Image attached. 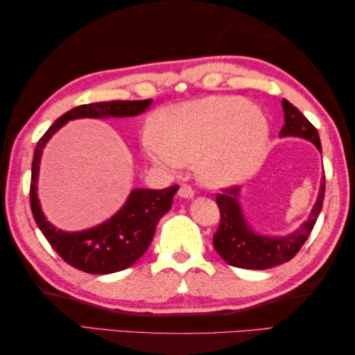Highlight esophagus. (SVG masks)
Wrapping results in <instances>:
<instances>
[{
	"label": "esophagus",
	"instance_id": "34e87169",
	"mask_svg": "<svg viewBox=\"0 0 355 355\" xmlns=\"http://www.w3.org/2000/svg\"><path fill=\"white\" fill-rule=\"evenodd\" d=\"M193 195H195L193 189H191L187 184H182L181 189H179V196H181V198H191Z\"/></svg>",
	"mask_w": 355,
	"mask_h": 355
}]
</instances>
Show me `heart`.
<instances>
[{"mask_svg":"<svg viewBox=\"0 0 355 355\" xmlns=\"http://www.w3.org/2000/svg\"><path fill=\"white\" fill-rule=\"evenodd\" d=\"M157 125L159 133L144 139L150 159L173 170L198 160L201 181L214 187L257 170L267 143L264 116L239 97L212 96L165 108Z\"/></svg>","mask_w":355,"mask_h":355,"instance_id":"b5f03b06","label":"heart"}]
</instances>
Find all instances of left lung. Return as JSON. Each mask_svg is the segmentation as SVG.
I'll list each match as a JSON object with an SVG mask.
<instances>
[{
	"label": "left lung",
	"mask_w": 355,
	"mask_h": 355,
	"mask_svg": "<svg viewBox=\"0 0 355 355\" xmlns=\"http://www.w3.org/2000/svg\"><path fill=\"white\" fill-rule=\"evenodd\" d=\"M284 110V124L280 130L282 137H300L310 139L321 150V141L316 127L302 114L286 98L282 102ZM325 193V178L322 179L315 207L310 214L309 222H305L297 231L286 237H264L250 230L243 220L239 206V189L223 187L222 193H217V206L220 209V225L214 234V248L226 263L242 269L263 270L278 264L288 263L299 253L302 245L309 239L313 226L322 209Z\"/></svg>",
	"instance_id": "obj_1"
}]
</instances>
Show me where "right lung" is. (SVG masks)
<instances>
[{"label":"right lung","instance_id":"1","mask_svg":"<svg viewBox=\"0 0 355 355\" xmlns=\"http://www.w3.org/2000/svg\"><path fill=\"white\" fill-rule=\"evenodd\" d=\"M148 101H112L86 103L58 118L37 141L33 157L30 205L33 217L45 239L67 264L88 274H113L124 270L146 252L159 220L170 211L178 185L164 190H133L118 214L96 228L80 232H64L46 222L37 200V176L40 155L45 143L71 119L77 118H124L143 113Z\"/></svg>","mask_w":355,"mask_h":355}]
</instances>
